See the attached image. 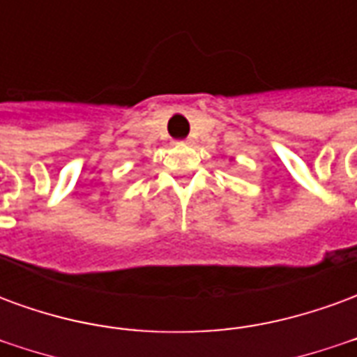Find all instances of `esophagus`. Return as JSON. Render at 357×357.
Masks as SVG:
<instances>
[{
    "label": "esophagus",
    "instance_id": "1",
    "mask_svg": "<svg viewBox=\"0 0 357 357\" xmlns=\"http://www.w3.org/2000/svg\"><path fill=\"white\" fill-rule=\"evenodd\" d=\"M189 141H176V145H187Z\"/></svg>",
    "mask_w": 357,
    "mask_h": 357
}]
</instances>
